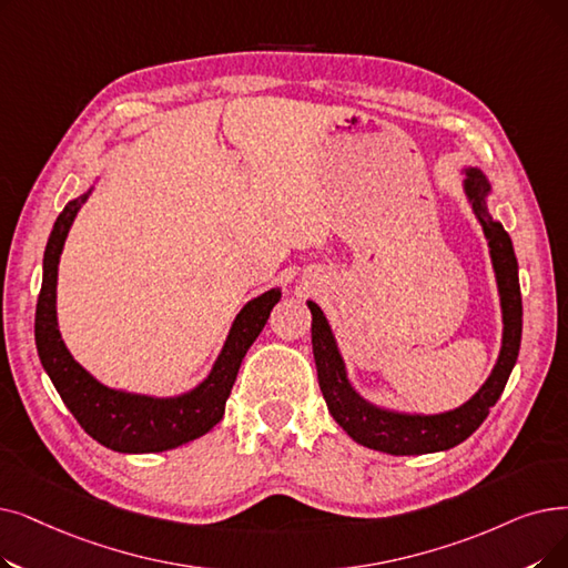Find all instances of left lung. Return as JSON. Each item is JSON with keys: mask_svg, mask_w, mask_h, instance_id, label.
I'll list each match as a JSON object with an SVG mask.
<instances>
[{"mask_svg": "<svg viewBox=\"0 0 568 568\" xmlns=\"http://www.w3.org/2000/svg\"><path fill=\"white\" fill-rule=\"evenodd\" d=\"M491 187L485 174L476 166L464 169V194L471 204L478 223L485 232L491 266H495L499 300H501V320L504 336L499 359L491 368V374L471 399L455 410L423 415V413H399L381 408L372 402L359 397V392L351 385L345 362L338 353L336 338L327 323L325 313L315 302H306L313 315L311 341L313 357L317 366V383L323 389V397L338 427L362 446L381 450L387 455H427L440 453L459 446L462 440L471 436L489 408L501 397L508 383V376L520 353L523 338V297H520V278H517V260L513 251V241L501 223L489 215L487 196Z\"/></svg>", "mask_w": 568, "mask_h": 568, "instance_id": "8db88e82", "label": "left lung"}]
</instances>
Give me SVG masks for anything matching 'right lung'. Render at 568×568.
Masks as SVG:
<instances>
[{"label":"right lung","instance_id":"obj_1","mask_svg":"<svg viewBox=\"0 0 568 568\" xmlns=\"http://www.w3.org/2000/svg\"><path fill=\"white\" fill-rule=\"evenodd\" d=\"M90 192L92 187L64 206L45 243L43 281L34 317L39 359L64 406L97 443L115 453H162L179 448L223 420L239 366L264 329L271 308L281 302V290H268L239 311L211 374L194 389L160 399L102 385L67 351L55 308L60 255L73 217L88 202Z\"/></svg>","mask_w":568,"mask_h":568}]
</instances>
